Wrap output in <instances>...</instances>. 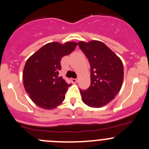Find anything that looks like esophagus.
Wrapping results in <instances>:
<instances>
[{
    "instance_id": "obj_1",
    "label": "esophagus",
    "mask_w": 149,
    "mask_h": 149,
    "mask_svg": "<svg viewBox=\"0 0 149 149\" xmlns=\"http://www.w3.org/2000/svg\"><path fill=\"white\" fill-rule=\"evenodd\" d=\"M70 80H71L72 83H76L77 82V79H71Z\"/></svg>"
}]
</instances>
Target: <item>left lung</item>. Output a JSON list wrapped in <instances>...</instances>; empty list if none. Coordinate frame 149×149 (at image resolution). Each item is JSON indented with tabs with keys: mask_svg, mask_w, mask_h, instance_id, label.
<instances>
[{
	"mask_svg": "<svg viewBox=\"0 0 149 149\" xmlns=\"http://www.w3.org/2000/svg\"><path fill=\"white\" fill-rule=\"evenodd\" d=\"M90 64L91 84L86 90L80 89L82 101L92 108H101L114 99L122 88L124 67L121 59L104 43L79 42Z\"/></svg>",
	"mask_w": 149,
	"mask_h": 149,
	"instance_id": "8db88e82",
	"label": "left lung"
}]
</instances>
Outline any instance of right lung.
Returning a JSON list of instances; mask_svg holds the SVG:
<instances>
[{
  "instance_id": "1",
  "label": "right lung",
  "mask_w": 149,
  "mask_h": 149,
  "mask_svg": "<svg viewBox=\"0 0 149 149\" xmlns=\"http://www.w3.org/2000/svg\"><path fill=\"white\" fill-rule=\"evenodd\" d=\"M77 43L62 44L52 42L45 44L30 56L23 70L24 89L30 99L40 108L51 110L60 105L71 84L59 76L62 57L72 52Z\"/></svg>"
}]
</instances>
